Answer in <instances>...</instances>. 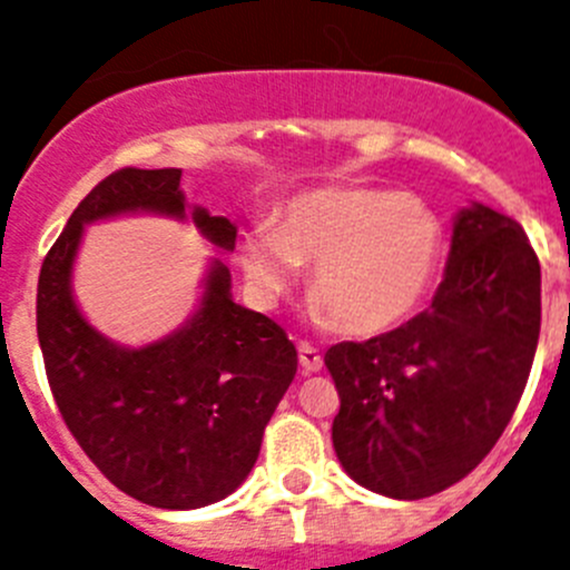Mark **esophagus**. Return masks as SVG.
<instances>
[{
	"mask_svg": "<svg viewBox=\"0 0 570 570\" xmlns=\"http://www.w3.org/2000/svg\"><path fill=\"white\" fill-rule=\"evenodd\" d=\"M298 365H302L304 373H318L321 367H324V356H321V351L315 348V345L309 343H298Z\"/></svg>",
	"mask_w": 570,
	"mask_h": 570,
	"instance_id": "esophagus-1",
	"label": "esophagus"
}]
</instances>
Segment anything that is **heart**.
<instances>
[{
	"instance_id": "obj_1",
	"label": "heart",
	"mask_w": 570,
	"mask_h": 570,
	"mask_svg": "<svg viewBox=\"0 0 570 570\" xmlns=\"http://www.w3.org/2000/svg\"><path fill=\"white\" fill-rule=\"evenodd\" d=\"M442 257V225L420 199L321 186L279 208L242 242V266L263 304L277 302L313 263V313L351 334L401 324L422 302Z\"/></svg>"
}]
</instances>
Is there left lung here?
Returning <instances> with one entry per match:
<instances>
[{"label": "left lung", "instance_id": "1", "mask_svg": "<svg viewBox=\"0 0 570 570\" xmlns=\"http://www.w3.org/2000/svg\"><path fill=\"white\" fill-rule=\"evenodd\" d=\"M541 334V263L521 225L483 203L455 214L425 313L324 362L340 395L334 453L375 494L422 500L466 478L521 401Z\"/></svg>", "mask_w": 570, "mask_h": 570}]
</instances>
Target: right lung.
I'll list each match as a JSON object with an SVG mask.
<instances>
[{
	"label": "right lung",
	"mask_w": 570,
	"mask_h": 570,
	"mask_svg": "<svg viewBox=\"0 0 570 570\" xmlns=\"http://www.w3.org/2000/svg\"><path fill=\"white\" fill-rule=\"evenodd\" d=\"M120 214L186 219L180 169L126 167L70 214L38 279V340L68 431L107 480L167 510L205 508L244 483L263 431L296 375L283 326L233 302L230 268L214 257L203 302L184 326L142 348L111 343L76 307L70 274L85 225ZM216 249H236V225L191 210Z\"/></svg>",
	"instance_id": "obj_1"
}]
</instances>
